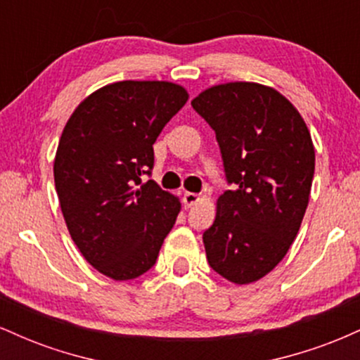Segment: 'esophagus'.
<instances>
[{
	"mask_svg": "<svg viewBox=\"0 0 360 360\" xmlns=\"http://www.w3.org/2000/svg\"><path fill=\"white\" fill-rule=\"evenodd\" d=\"M200 201V196H198L196 193H184L183 196V203H184V208H191Z\"/></svg>",
	"mask_w": 360,
	"mask_h": 360,
	"instance_id": "obj_1",
	"label": "esophagus"
}]
</instances>
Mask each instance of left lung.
<instances>
[{
	"label": "left lung",
	"instance_id": "obj_1",
	"mask_svg": "<svg viewBox=\"0 0 360 360\" xmlns=\"http://www.w3.org/2000/svg\"><path fill=\"white\" fill-rule=\"evenodd\" d=\"M191 105L217 134L233 184L203 233L206 259L230 283H255L298 235L315 174L311 135L291 101L259 82L212 86Z\"/></svg>",
	"mask_w": 360,
	"mask_h": 360
}]
</instances>
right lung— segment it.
<instances>
[{"instance_id":"obj_1","label":"right lung","mask_w":360,"mask_h":360,"mask_svg":"<svg viewBox=\"0 0 360 360\" xmlns=\"http://www.w3.org/2000/svg\"><path fill=\"white\" fill-rule=\"evenodd\" d=\"M188 98L169 81L113 82L84 98L62 130L53 160L62 214L82 257L111 279L150 269L181 212L179 198L142 176Z\"/></svg>"}]
</instances>
